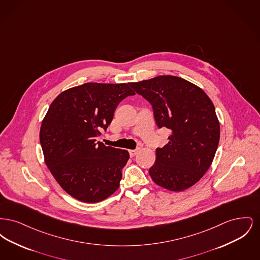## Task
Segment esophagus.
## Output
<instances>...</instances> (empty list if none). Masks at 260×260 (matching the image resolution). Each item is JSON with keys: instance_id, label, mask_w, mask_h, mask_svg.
Returning <instances> with one entry per match:
<instances>
[{"instance_id": "esophagus-1", "label": "esophagus", "mask_w": 260, "mask_h": 260, "mask_svg": "<svg viewBox=\"0 0 260 260\" xmlns=\"http://www.w3.org/2000/svg\"><path fill=\"white\" fill-rule=\"evenodd\" d=\"M128 152H129V156H131V157H135L136 154H137L138 150H137V149H136V150H129Z\"/></svg>"}]
</instances>
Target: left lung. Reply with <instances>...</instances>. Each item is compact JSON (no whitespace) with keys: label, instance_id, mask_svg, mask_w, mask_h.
I'll use <instances>...</instances> for the list:
<instances>
[{"label":"left lung","instance_id":"obj_1","mask_svg":"<svg viewBox=\"0 0 260 260\" xmlns=\"http://www.w3.org/2000/svg\"><path fill=\"white\" fill-rule=\"evenodd\" d=\"M128 85L151 103L157 125L172 132L169 143L156 149V161L149 170L153 181L174 192L197 183L210 169L219 142L212 101L201 87L176 76Z\"/></svg>","mask_w":260,"mask_h":260}]
</instances>
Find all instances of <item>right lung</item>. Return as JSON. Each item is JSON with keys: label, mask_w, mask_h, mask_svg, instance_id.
Here are the masks:
<instances>
[{"label": "right lung", "mask_w": 260, "mask_h": 260, "mask_svg": "<svg viewBox=\"0 0 260 260\" xmlns=\"http://www.w3.org/2000/svg\"><path fill=\"white\" fill-rule=\"evenodd\" d=\"M136 94L128 84L87 83L62 91L40 129L45 162L62 189L84 203H98L119 188L126 150L95 142L111 124L118 104Z\"/></svg>", "instance_id": "right-lung-1"}]
</instances>
